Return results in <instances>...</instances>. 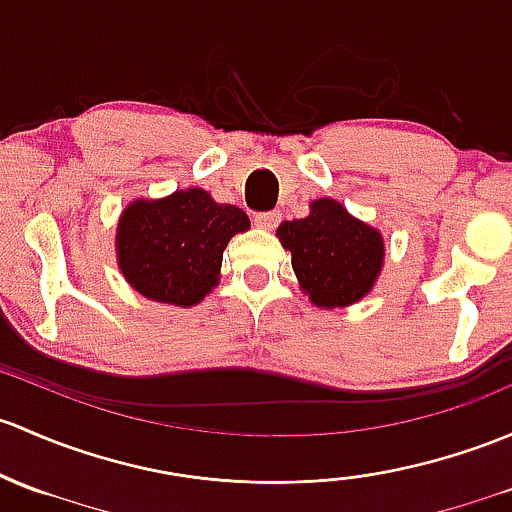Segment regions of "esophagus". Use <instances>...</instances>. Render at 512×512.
Masks as SVG:
<instances>
[{
	"instance_id": "obj_1",
	"label": "esophagus",
	"mask_w": 512,
	"mask_h": 512,
	"mask_svg": "<svg viewBox=\"0 0 512 512\" xmlns=\"http://www.w3.org/2000/svg\"><path fill=\"white\" fill-rule=\"evenodd\" d=\"M279 220H282V213H279V211H267V213H257L255 215V223L260 225V228H267V230L277 228Z\"/></svg>"
}]
</instances>
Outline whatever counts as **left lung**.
I'll use <instances>...</instances> for the list:
<instances>
[{
  "instance_id": "obj_1",
  "label": "left lung",
  "mask_w": 512,
  "mask_h": 512,
  "mask_svg": "<svg viewBox=\"0 0 512 512\" xmlns=\"http://www.w3.org/2000/svg\"><path fill=\"white\" fill-rule=\"evenodd\" d=\"M292 252L301 289L316 306H348L370 292L383 267V238L378 230L348 215L341 203L319 198L311 213L284 220L277 228Z\"/></svg>"
}]
</instances>
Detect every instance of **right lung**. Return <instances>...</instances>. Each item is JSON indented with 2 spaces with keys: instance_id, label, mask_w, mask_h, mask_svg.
I'll list each match as a JSON object with an SVG mask.
<instances>
[{
  "instance_id": "1",
  "label": "right lung",
  "mask_w": 512,
  "mask_h": 512,
  "mask_svg": "<svg viewBox=\"0 0 512 512\" xmlns=\"http://www.w3.org/2000/svg\"><path fill=\"white\" fill-rule=\"evenodd\" d=\"M247 228L245 211L215 203L203 188L134 201L117 228V260L127 282L147 299L193 306L218 284L230 238Z\"/></svg>"
}]
</instances>
